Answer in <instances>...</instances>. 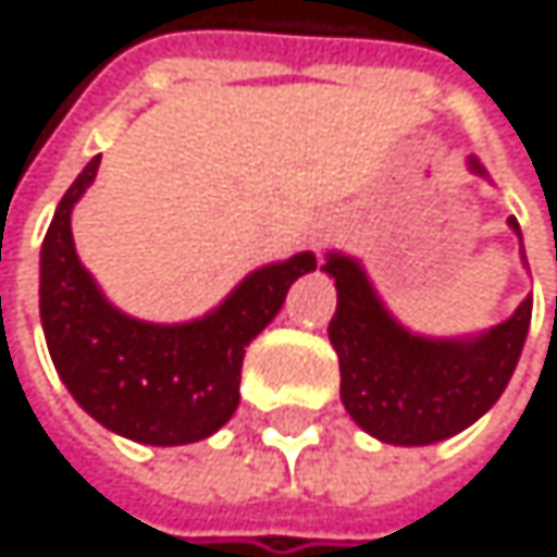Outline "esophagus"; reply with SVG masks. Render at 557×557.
I'll return each instance as SVG.
<instances>
[{"instance_id":"esophagus-1","label":"esophagus","mask_w":557,"mask_h":557,"mask_svg":"<svg viewBox=\"0 0 557 557\" xmlns=\"http://www.w3.org/2000/svg\"><path fill=\"white\" fill-rule=\"evenodd\" d=\"M320 240H323V234H320Z\"/></svg>"}]
</instances>
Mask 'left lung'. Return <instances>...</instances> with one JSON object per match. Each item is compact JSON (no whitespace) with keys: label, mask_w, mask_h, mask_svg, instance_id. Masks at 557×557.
Segmentation results:
<instances>
[{"label":"left lung","mask_w":557,"mask_h":557,"mask_svg":"<svg viewBox=\"0 0 557 557\" xmlns=\"http://www.w3.org/2000/svg\"><path fill=\"white\" fill-rule=\"evenodd\" d=\"M466 164L488 177L475 154ZM508 227L522 244L519 221L508 218ZM323 270L336 284L330 343L339 356V399L373 440L432 446L469 429L498 403L529 336L532 294L508 320L482 333L422 336L389 313L356 257L330 250Z\"/></svg>","instance_id":"obj_1"}]
</instances>
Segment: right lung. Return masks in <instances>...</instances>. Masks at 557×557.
Wrapping results in <instances>:
<instances>
[{
    "label": "right lung",
    "instance_id": "obj_1",
    "mask_svg": "<svg viewBox=\"0 0 557 557\" xmlns=\"http://www.w3.org/2000/svg\"><path fill=\"white\" fill-rule=\"evenodd\" d=\"M85 164L55 208L38 260V313L49 356L72 399L104 429L145 446L214 435L240 403L247 343L281 313L297 276L317 270L300 250L250 270L205 317L151 323L117 310L75 253L72 211L98 174Z\"/></svg>",
    "mask_w": 557,
    "mask_h": 557
}]
</instances>
